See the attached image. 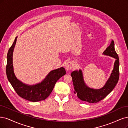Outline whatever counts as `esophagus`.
<instances>
[{
  "label": "esophagus",
  "mask_w": 128,
  "mask_h": 128,
  "mask_svg": "<svg viewBox=\"0 0 128 128\" xmlns=\"http://www.w3.org/2000/svg\"><path fill=\"white\" fill-rule=\"evenodd\" d=\"M72 62H68L66 64H65V68L67 70H70L72 67Z\"/></svg>",
  "instance_id": "34e87169"
}]
</instances>
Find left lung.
Returning a JSON list of instances; mask_svg holds the SVG:
<instances>
[{
	"label": "left lung",
	"instance_id": "1",
	"mask_svg": "<svg viewBox=\"0 0 128 128\" xmlns=\"http://www.w3.org/2000/svg\"><path fill=\"white\" fill-rule=\"evenodd\" d=\"M103 54L116 59L112 73L104 86L100 89H94L87 86L84 82L82 70H76L71 73L74 87V93L80 100L90 103H97L108 95L116 86L119 78V59L114 48V42L112 41Z\"/></svg>",
	"mask_w": 128,
	"mask_h": 128
}]
</instances>
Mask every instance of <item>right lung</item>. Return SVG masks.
Returning a JSON list of instances; mask_svg holds the SVG:
<instances>
[{"instance_id": "right-lung-1", "label": "right lung", "mask_w": 128, "mask_h": 128, "mask_svg": "<svg viewBox=\"0 0 128 128\" xmlns=\"http://www.w3.org/2000/svg\"><path fill=\"white\" fill-rule=\"evenodd\" d=\"M17 36L8 50L7 56L6 74L8 81L21 98L31 102H38L46 99L52 92L56 82L66 74L64 67L51 70L41 82L35 85L26 84L16 77L13 67L12 55Z\"/></svg>"}]
</instances>
